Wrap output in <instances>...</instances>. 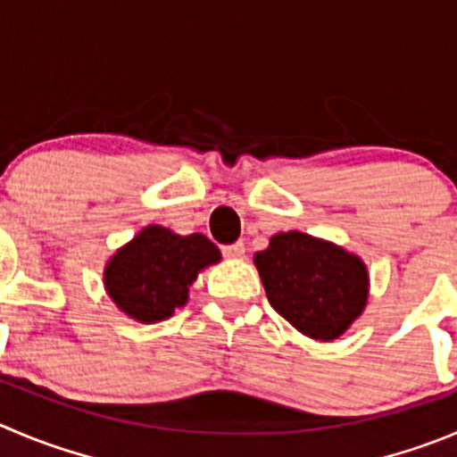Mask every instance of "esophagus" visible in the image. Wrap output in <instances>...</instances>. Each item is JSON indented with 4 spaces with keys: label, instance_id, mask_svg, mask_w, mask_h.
<instances>
[{
    "label": "esophagus",
    "instance_id": "obj_1",
    "mask_svg": "<svg viewBox=\"0 0 457 457\" xmlns=\"http://www.w3.org/2000/svg\"><path fill=\"white\" fill-rule=\"evenodd\" d=\"M245 251H246L245 245H242V242H236V245L224 246V249H221V253H224L228 260H240V258H245Z\"/></svg>",
    "mask_w": 457,
    "mask_h": 457
}]
</instances>
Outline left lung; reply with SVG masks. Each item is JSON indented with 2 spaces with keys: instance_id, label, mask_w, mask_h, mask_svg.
Instances as JSON below:
<instances>
[{
  "instance_id": "1",
  "label": "left lung",
  "mask_w": 457,
  "mask_h": 457,
  "mask_svg": "<svg viewBox=\"0 0 457 457\" xmlns=\"http://www.w3.org/2000/svg\"><path fill=\"white\" fill-rule=\"evenodd\" d=\"M273 310L314 341H334L363 314L370 273L356 253L301 231L276 233L253 255Z\"/></svg>"
}]
</instances>
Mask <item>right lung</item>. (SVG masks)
Here are the masks:
<instances>
[{"instance_id": "1", "label": "right lung", "mask_w": 457, "mask_h": 457, "mask_svg": "<svg viewBox=\"0 0 457 457\" xmlns=\"http://www.w3.org/2000/svg\"><path fill=\"white\" fill-rule=\"evenodd\" d=\"M220 260V249L202 233L179 236L150 224L107 260L103 285L125 316L159 323L188 303L190 285Z\"/></svg>"}]
</instances>
